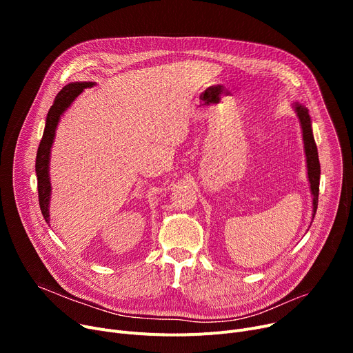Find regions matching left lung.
<instances>
[{
  "instance_id": "obj_1",
  "label": "left lung",
  "mask_w": 353,
  "mask_h": 353,
  "mask_svg": "<svg viewBox=\"0 0 353 353\" xmlns=\"http://www.w3.org/2000/svg\"><path fill=\"white\" fill-rule=\"evenodd\" d=\"M293 108L296 114L299 117L301 127H302V136H303V144H305V154H306V164H307V179L310 183V193L313 196V213L312 219H314V213L318 209V196H319V180H321V164H319V156H318V147L313 139L312 132V121L309 111L305 105L294 103Z\"/></svg>"
}]
</instances>
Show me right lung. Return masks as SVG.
Returning <instances> with one entry per match:
<instances>
[{
    "mask_svg": "<svg viewBox=\"0 0 353 353\" xmlns=\"http://www.w3.org/2000/svg\"><path fill=\"white\" fill-rule=\"evenodd\" d=\"M96 83L92 81H76L70 83L55 96L52 105L48 110V114L46 119V128L43 133V139L39 145V152H37L35 159V173H37V188H39V201L40 209L46 219L47 223H50V196H51V183H50V154L51 147L55 137V130H57L59 121L64 111L72 104L84 88H90Z\"/></svg>",
    "mask_w": 353,
    "mask_h": 353,
    "instance_id": "obj_1",
    "label": "right lung"
}]
</instances>
